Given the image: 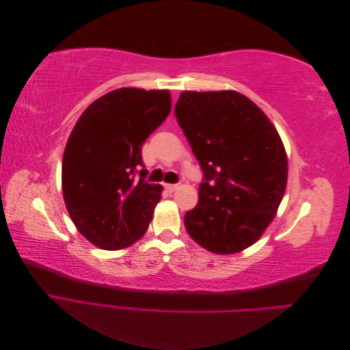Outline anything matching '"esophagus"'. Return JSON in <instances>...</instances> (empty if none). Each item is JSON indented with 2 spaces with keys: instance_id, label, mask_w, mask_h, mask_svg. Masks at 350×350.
I'll return each instance as SVG.
<instances>
[{
  "instance_id": "34e87169",
  "label": "esophagus",
  "mask_w": 350,
  "mask_h": 350,
  "mask_svg": "<svg viewBox=\"0 0 350 350\" xmlns=\"http://www.w3.org/2000/svg\"><path fill=\"white\" fill-rule=\"evenodd\" d=\"M165 189L167 193H174L175 189H178V184H165Z\"/></svg>"
}]
</instances>
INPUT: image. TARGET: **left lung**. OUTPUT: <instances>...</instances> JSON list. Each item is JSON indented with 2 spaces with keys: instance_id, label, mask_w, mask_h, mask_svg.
<instances>
[{
  "instance_id": "1",
  "label": "left lung",
  "mask_w": 350,
  "mask_h": 350,
  "mask_svg": "<svg viewBox=\"0 0 350 350\" xmlns=\"http://www.w3.org/2000/svg\"><path fill=\"white\" fill-rule=\"evenodd\" d=\"M175 116L204 174L185 229L201 247L234 254L271 224L288 183L280 137L256 103L234 90L184 92Z\"/></svg>"
}]
</instances>
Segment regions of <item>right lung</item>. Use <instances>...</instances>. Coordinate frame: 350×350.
I'll use <instances>...</instances> for the list:
<instances>
[{
    "mask_svg": "<svg viewBox=\"0 0 350 350\" xmlns=\"http://www.w3.org/2000/svg\"><path fill=\"white\" fill-rule=\"evenodd\" d=\"M169 112L167 90L122 88L94 100L74 125L62 194L74 225L96 247L125 248L149 228L162 185L144 181L142 146Z\"/></svg>",
    "mask_w": 350,
    "mask_h": 350,
    "instance_id": "1",
    "label": "right lung"
}]
</instances>
